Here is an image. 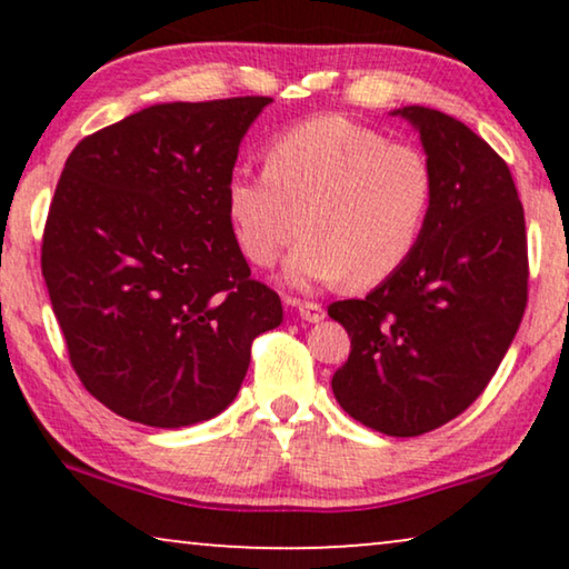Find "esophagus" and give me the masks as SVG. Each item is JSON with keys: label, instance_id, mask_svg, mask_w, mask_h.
<instances>
[{"label": "esophagus", "instance_id": "34e87169", "mask_svg": "<svg viewBox=\"0 0 569 569\" xmlns=\"http://www.w3.org/2000/svg\"><path fill=\"white\" fill-rule=\"evenodd\" d=\"M298 313H300L302 321L318 323V321H323L326 310H323L321 302H310V300H306V302H298Z\"/></svg>", "mask_w": 569, "mask_h": 569}]
</instances>
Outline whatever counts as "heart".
Returning <instances> with one entry per match:
<instances>
[{
  "label": "heart",
  "mask_w": 569,
  "mask_h": 569,
  "mask_svg": "<svg viewBox=\"0 0 569 569\" xmlns=\"http://www.w3.org/2000/svg\"><path fill=\"white\" fill-rule=\"evenodd\" d=\"M263 168L230 176L228 220L256 267L277 263L306 228L287 267L295 284L386 282L417 251L435 204V170L419 147L339 113L271 137Z\"/></svg>",
  "instance_id": "1"
}]
</instances>
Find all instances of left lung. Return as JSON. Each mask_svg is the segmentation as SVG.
Returning a JSON list of instances; mask_svg holds the SVG:
<instances>
[{
  "instance_id": "8db88e82",
  "label": "left lung",
  "mask_w": 569,
  "mask_h": 569,
  "mask_svg": "<svg viewBox=\"0 0 569 569\" xmlns=\"http://www.w3.org/2000/svg\"><path fill=\"white\" fill-rule=\"evenodd\" d=\"M435 170L417 251L362 300L329 316L352 339L331 388L370 430L415 438L471 407L500 368L528 302L526 217L510 168L435 108L407 106Z\"/></svg>"
}]
</instances>
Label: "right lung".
Instances as JSON below:
<instances>
[{
  "label": "right lung",
  "mask_w": 569,
  "mask_h": 569,
  "mask_svg": "<svg viewBox=\"0 0 569 569\" xmlns=\"http://www.w3.org/2000/svg\"><path fill=\"white\" fill-rule=\"evenodd\" d=\"M271 98L160 103L84 137L61 170L41 271L69 362L123 419L220 415L282 300L251 277L224 189Z\"/></svg>",
  "instance_id": "right-lung-1"
}]
</instances>
